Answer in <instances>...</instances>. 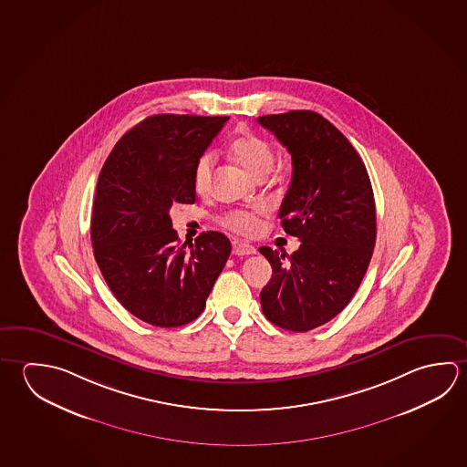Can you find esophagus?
Wrapping results in <instances>:
<instances>
[{
  "label": "esophagus",
  "instance_id": "obj_1",
  "mask_svg": "<svg viewBox=\"0 0 467 467\" xmlns=\"http://www.w3.org/2000/svg\"><path fill=\"white\" fill-rule=\"evenodd\" d=\"M233 254L234 255H251L255 254V247L243 241H233Z\"/></svg>",
  "mask_w": 467,
  "mask_h": 467
}]
</instances>
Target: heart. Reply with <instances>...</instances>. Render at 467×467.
<instances>
[{
  "instance_id": "1",
  "label": "heart",
  "mask_w": 467,
  "mask_h": 467,
  "mask_svg": "<svg viewBox=\"0 0 467 467\" xmlns=\"http://www.w3.org/2000/svg\"><path fill=\"white\" fill-rule=\"evenodd\" d=\"M231 154L239 164L244 167L245 172L253 177H265L275 164V152L269 142L262 140L261 136H255L253 132H247L239 136L231 142ZM214 156L212 152H205L195 164L193 171V187L198 193H205L212 185V173H213ZM264 214L262 208H255L251 212L237 210L231 212L223 218V224L230 230L236 231L239 234L253 236L261 230V218Z\"/></svg>"
}]
</instances>
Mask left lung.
Wrapping results in <instances>:
<instances>
[{
  "label": "left lung",
  "mask_w": 467,
  "mask_h": 467,
  "mask_svg": "<svg viewBox=\"0 0 467 467\" xmlns=\"http://www.w3.org/2000/svg\"><path fill=\"white\" fill-rule=\"evenodd\" d=\"M292 156V182L278 218L302 244L288 255L262 245L272 277L262 288L265 318L305 333L351 302L376 245V202L366 165L323 116L296 109L257 118Z\"/></svg>",
  "instance_id": "left-lung-1"
}]
</instances>
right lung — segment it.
<instances>
[{
	"label": "right lung",
	"instance_id": "right-lung-1",
	"mask_svg": "<svg viewBox=\"0 0 467 467\" xmlns=\"http://www.w3.org/2000/svg\"><path fill=\"white\" fill-rule=\"evenodd\" d=\"M228 119L149 116L118 140L99 172L95 259L118 302L152 327L198 318L230 257V239L218 231L181 244L169 216L173 203H195V164Z\"/></svg>",
	"mask_w": 467,
	"mask_h": 467
}]
</instances>
